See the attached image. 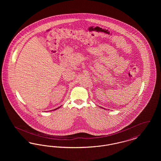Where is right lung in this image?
<instances>
[{
	"instance_id": "right-lung-1",
	"label": "right lung",
	"mask_w": 161,
	"mask_h": 161,
	"mask_svg": "<svg viewBox=\"0 0 161 161\" xmlns=\"http://www.w3.org/2000/svg\"><path fill=\"white\" fill-rule=\"evenodd\" d=\"M61 107V106H60V107H58V108H55V109H54V110H57V109H58V108H60V107Z\"/></svg>"
}]
</instances>
